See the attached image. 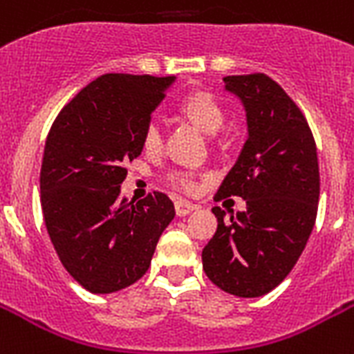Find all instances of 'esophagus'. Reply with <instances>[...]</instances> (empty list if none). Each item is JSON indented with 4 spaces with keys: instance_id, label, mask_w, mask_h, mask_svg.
Instances as JSON below:
<instances>
[{
    "instance_id": "obj_1",
    "label": "esophagus",
    "mask_w": 354,
    "mask_h": 354,
    "mask_svg": "<svg viewBox=\"0 0 354 354\" xmlns=\"http://www.w3.org/2000/svg\"><path fill=\"white\" fill-rule=\"evenodd\" d=\"M174 209H176L178 216H187L189 212L196 209V205L191 202H187V200H176V202H174Z\"/></svg>"
}]
</instances>
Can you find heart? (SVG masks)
Listing matches in <instances>:
<instances>
[{"instance_id": "b5f03b06", "label": "heart", "mask_w": 354, "mask_h": 354, "mask_svg": "<svg viewBox=\"0 0 354 354\" xmlns=\"http://www.w3.org/2000/svg\"><path fill=\"white\" fill-rule=\"evenodd\" d=\"M180 112L189 118L200 131H203L209 136H214L225 123V111L220 105L216 97L209 93H191L183 97L180 105ZM142 143L145 151H156L162 145V127L156 120H149L147 125L143 127ZM167 182L174 189L185 192V194H194L198 191V180L194 174L185 171H174L167 176Z\"/></svg>"}]
</instances>
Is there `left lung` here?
Instances as JSON below:
<instances>
[{
  "label": "left lung",
  "instance_id": "1",
  "mask_svg": "<svg viewBox=\"0 0 354 354\" xmlns=\"http://www.w3.org/2000/svg\"><path fill=\"white\" fill-rule=\"evenodd\" d=\"M225 88L243 102L249 138L214 200L240 196L245 211L218 218L202 252L203 271L225 292L266 295L300 258L317 222L320 198L317 143L306 116L267 74L225 76Z\"/></svg>",
  "mask_w": 354,
  "mask_h": 354
}]
</instances>
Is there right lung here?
<instances>
[{
  "instance_id": "1",
  "label": "right lung",
  "mask_w": 354,
  "mask_h": 354,
  "mask_svg": "<svg viewBox=\"0 0 354 354\" xmlns=\"http://www.w3.org/2000/svg\"><path fill=\"white\" fill-rule=\"evenodd\" d=\"M174 77L103 74L54 120L43 152V220L57 257L87 291L107 295L147 272L174 205L154 191L120 198L125 163L142 154L143 127Z\"/></svg>"
}]
</instances>
